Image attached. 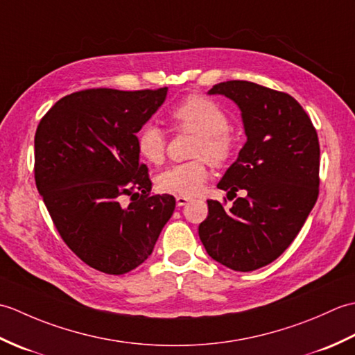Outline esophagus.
<instances>
[{"mask_svg": "<svg viewBox=\"0 0 355 355\" xmlns=\"http://www.w3.org/2000/svg\"><path fill=\"white\" fill-rule=\"evenodd\" d=\"M175 200H177V206H186L192 198L191 197H182V195H178Z\"/></svg>", "mask_w": 355, "mask_h": 355, "instance_id": "34e87169", "label": "esophagus"}]
</instances>
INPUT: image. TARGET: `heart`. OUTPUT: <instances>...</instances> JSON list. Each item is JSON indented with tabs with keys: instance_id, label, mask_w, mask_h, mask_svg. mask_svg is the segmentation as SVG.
<instances>
[{
	"instance_id": "obj_1",
	"label": "heart",
	"mask_w": 355,
	"mask_h": 355,
	"mask_svg": "<svg viewBox=\"0 0 355 355\" xmlns=\"http://www.w3.org/2000/svg\"><path fill=\"white\" fill-rule=\"evenodd\" d=\"M171 120L177 130L198 135L193 155H205L210 163L223 164L235 149V139L229 131V117L220 105L202 96H189L171 112ZM137 150L146 162L158 164L166 153V135L154 123H146L137 134ZM209 177L206 160L173 164L157 178L158 189L182 197L198 193Z\"/></svg>"
}]
</instances>
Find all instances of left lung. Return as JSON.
<instances>
[{"instance_id":"obj_1","label":"left lung","mask_w":355,"mask_h":355,"mask_svg":"<svg viewBox=\"0 0 355 355\" xmlns=\"http://www.w3.org/2000/svg\"><path fill=\"white\" fill-rule=\"evenodd\" d=\"M236 103L247 141L218 183L236 197L225 210L207 200L200 224L202 245L212 259L235 271L273 262L302 229L319 195V139L310 117L286 93L247 80L214 85Z\"/></svg>"}]
</instances>
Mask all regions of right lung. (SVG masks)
<instances>
[{
	"label": "right lung",
	"mask_w": 355,
	"mask_h": 355,
	"mask_svg": "<svg viewBox=\"0 0 355 355\" xmlns=\"http://www.w3.org/2000/svg\"><path fill=\"white\" fill-rule=\"evenodd\" d=\"M166 94V87L84 89L58 101L37 125V192L65 244L103 273L123 275L145 262L175 209L172 195H150L135 135Z\"/></svg>",
	"instance_id": "obj_1"
}]
</instances>
